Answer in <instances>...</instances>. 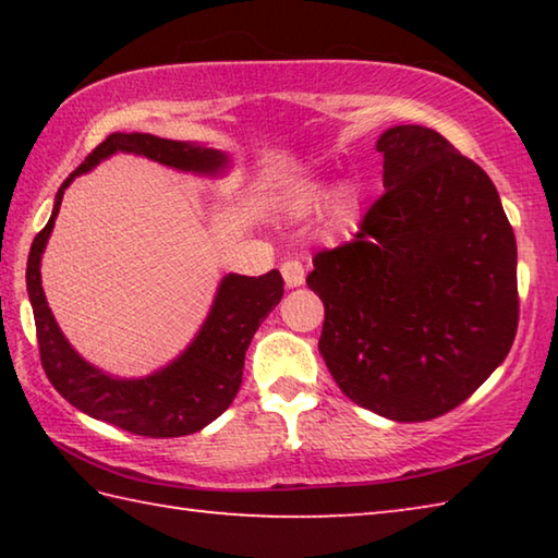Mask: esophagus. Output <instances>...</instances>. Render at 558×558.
I'll use <instances>...</instances> for the list:
<instances>
[{
    "instance_id": "obj_1",
    "label": "esophagus",
    "mask_w": 558,
    "mask_h": 558,
    "mask_svg": "<svg viewBox=\"0 0 558 558\" xmlns=\"http://www.w3.org/2000/svg\"><path fill=\"white\" fill-rule=\"evenodd\" d=\"M282 278H286L288 288H300L305 282V268H302L300 260H286L280 266Z\"/></svg>"
}]
</instances>
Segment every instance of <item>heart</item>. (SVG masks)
Instances as JSON below:
<instances>
[{
  "mask_svg": "<svg viewBox=\"0 0 558 558\" xmlns=\"http://www.w3.org/2000/svg\"><path fill=\"white\" fill-rule=\"evenodd\" d=\"M325 196V186L319 182H302L298 184L292 192L288 194L286 209L290 216H305L313 209H317V204L323 202ZM356 214V189L352 184H342L335 189V194L329 196L327 202V219L335 229H344V226L352 223Z\"/></svg>",
  "mask_w": 558,
  "mask_h": 558,
  "instance_id": "obj_1",
  "label": "heart"
}]
</instances>
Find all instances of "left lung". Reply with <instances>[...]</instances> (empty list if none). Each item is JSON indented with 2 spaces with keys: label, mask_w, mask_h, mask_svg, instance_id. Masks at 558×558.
<instances>
[{
  "label": "left lung",
  "mask_w": 558,
  "mask_h": 558,
  "mask_svg": "<svg viewBox=\"0 0 558 558\" xmlns=\"http://www.w3.org/2000/svg\"><path fill=\"white\" fill-rule=\"evenodd\" d=\"M376 149L386 192L307 276L325 305L319 354L356 405L430 421L512 349L517 241L493 179L440 132L396 125Z\"/></svg>",
  "instance_id": "1"
}]
</instances>
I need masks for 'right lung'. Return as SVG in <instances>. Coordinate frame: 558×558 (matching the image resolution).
I'll return each mask as SVG.
<instances>
[{"mask_svg":"<svg viewBox=\"0 0 558 558\" xmlns=\"http://www.w3.org/2000/svg\"><path fill=\"white\" fill-rule=\"evenodd\" d=\"M116 153L143 155L165 167L194 174H221L229 157L219 149L147 135L112 132L93 149L56 194L49 223L36 233L26 263V290L34 307L41 366L53 389L90 418L147 438H179L202 430L229 409L243 381V359L253 335L282 298V276L221 278L209 317L199 335L172 364L143 379H118L88 364L63 337L41 288V256L61 209L63 192L75 177Z\"/></svg>","mask_w":558,"mask_h":558,"instance_id":"obj_1","label":"right lung"}]
</instances>
